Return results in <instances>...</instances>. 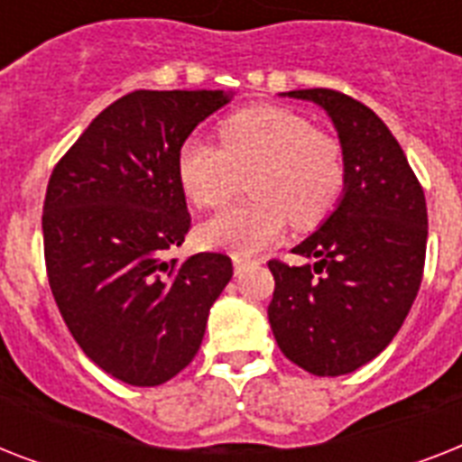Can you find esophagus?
Returning a JSON list of instances; mask_svg holds the SVG:
<instances>
[{
  "mask_svg": "<svg viewBox=\"0 0 462 462\" xmlns=\"http://www.w3.org/2000/svg\"><path fill=\"white\" fill-rule=\"evenodd\" d=\"M232 263H235V273L239 275L246 266H249V263H252V261L245 259V256H239V254H237V256H232Z\"/></svg>",
  "mask_w": 462,
  "mask_h": 462,
  "instance_id": "1",
  "label": "esophagus"
}]
</instances>
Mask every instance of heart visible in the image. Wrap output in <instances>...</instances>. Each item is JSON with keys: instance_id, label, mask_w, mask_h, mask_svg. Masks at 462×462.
I'll list each match as a JSON object with an SVG mask.
<instances>
[{"instance_id": "b5f03b06", "label": "heart", "mask_w": 462, "mask_h": 462, "mask_svg": "<svg viewBox=\"0 0 462 462\" xmlns=\"http://www.w3.org/2000/svg\"><path fill=\"white\" fill-rule=\"evenodd\" d=\"M220 146L189 139L177 155L181 189L199 208H223L249 177L252 201L199 227L201 245L256 254L281 237L285 225L309 230L336 210L347 184L343 146L316 132L300 112L275 105L246 107L225 119Z\"/></svg>"}]
</instances>
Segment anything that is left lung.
<instances>
[{
  "instance_id": "8db88e82",
  "label": "left lung",
  "mask_w": 462,
  "mask_h": 462,
  "mask_svg": "<svg viewBox=\"0 0 462 462\" xmlns=\"http://www.w3.org/2000/svg\"><path fill=\"white\" fill-rule=\"evenodd\" d=\"M316 103L336 126L347 165L343 199L292 252L268 261V321L282 355L316 376L372 362L401 330L422 282L427 203L401 143L366 105L330 88L282 93Z\"/></svg>"
}]
</instances>
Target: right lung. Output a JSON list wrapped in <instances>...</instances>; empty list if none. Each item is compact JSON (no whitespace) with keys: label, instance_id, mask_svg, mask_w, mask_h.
<instances>
[{"label":"right lung","instance_id":"add662e5","mask_svg":"<svg viewBox=\"0 0 462 462\" xmlns=\"http://www.w3.org/2000/svg\"><path fill=\"white\" fill-rule=\"evenodd\" d=\"M225 90H134L57 162L42 206L54 302L81 350L129 386H160L201 347L232 278L225 254L165 261L191 217L177 155Z\"/></svg>","mask_w":462,"mask_h":462}]
</instances>
